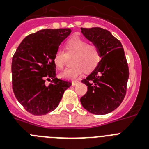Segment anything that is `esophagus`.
<instances>
[{
	"instance_id": "34e87169",
	"label": "esophagus",
	"mask_w": 149,
	"mask_h": 149,
	"mask_svg": "<svg viewBox=\"0 0 149 149\" xmlns=\"http://www.w3.org/2000/svg\"><path fill=\"white\" fill-rule=\"evenodd\" d=\"M78 83H79L78 80H73V81H72V86H75V85H77Z\"/></svg>"
}]
</instances>
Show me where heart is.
I'll return each mask as SVG.
<instances>
[{
    "instance_id": "heart-1",
    "label": "heart",
    "mask_w": 149,
    "mask_h": 149,
    "mask_svg": "<svg viewBox=\"0 0 149 149\" xmlns=\"http://www.w3.org/2000/svg\"><path fill=\"white\" fill-rule=\"evenodd\" d=\"M68 54H73L71 63L73 65L60 72L59 77L64 79H72L81 75L83 70L91 72L95 69L101 60V53L99 48L95 45L89 44L88 42L79 38H71L65 45ZM65 54L60 49L56 50L53 61L58 69L63 67Z\"/></svg>"
}]
</instances>
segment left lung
Masks as SVG:
<instances>
[{"label": "left lung", "instance_id": "left-lung-1", "mask_svg": "<svg viewBox=\"0 0 149 149\" xmlns=\"http://www.w3.org/2000/svg\"><path fill=\"white\" fill-rule=\"evenodd\" d=\"M81 32L99 48L102 58L93 72L81 81L87 86V92L80 102L93 114H107L120 106L126 94L129 70L125 51L120 41L106 29L81 28Z\"/></svg>", "mask_w": 149, "mask_h": 149}]
</instances>
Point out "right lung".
I'll return each mask as SVG.
<instances>
[{
	"instance_id": "1",
	"label": "right lung",
	"mask_w": 149,
	"mask_h": 149,
	"mask_svg": "<svg viewBox=\"0 0 149 149\" xmlns=\"http://www.w3.org/2000/svg\"><path fill=\"white\" fill-rule=\"evenodd\" d=\"M70 29H43L23 39L11 63L12 89L23 107L34 115H44L58 107L72 84L56 77L53 58ZM45 80L51 81L49 85Z\"/></svg>"
}]
</instances>
